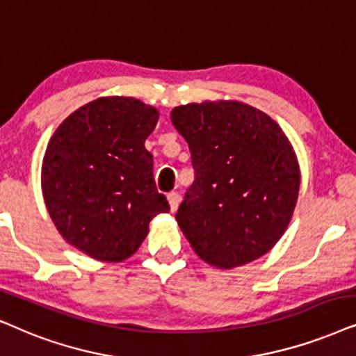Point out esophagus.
Segmentation results:
<instances>
[{"label":"esophagus","mask_w":356,"mask_h":356,"mask_svg":"<svg viewBox=\"0 0 356 356\" xmlns=\"http://www.w3.org/2000/svg\"><path fill=\"white\" fill-rule=\"evenodd\" d=\"M167 197H168V202H170V209H172V212H175L178 209L179 201H181V196H179L177 191H172V193H168Z\"/></svg>","instance_id":"obj_1"}]
</instances>
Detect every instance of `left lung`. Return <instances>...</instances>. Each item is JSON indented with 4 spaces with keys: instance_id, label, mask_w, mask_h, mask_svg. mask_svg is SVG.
Returning <instances> with one entry per match:
<instances>
[{
    "instance_id": "8db88e82",
    "label": "left lung",
    "mask_w": 356,
    "mask_h": 356,
    "mask_svg": "<svg viewBox=\"0 0 356 356\" xmlns=\"http://www.w3.org/2000/svg\"><path fill=\"white\" fill-rule=\"evenodd\" d=\"M172 122L195 168L177 212L195 252L219 268L270 252L288 227L301 183L281 127L238 101L178 106Z\"/></svg>"
}]
</instances>
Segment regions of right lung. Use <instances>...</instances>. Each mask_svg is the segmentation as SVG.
I'll return each mask as SVG.
<instances>
[{
    "label": "right lung",
    "mask_w": 356,
    "mask_h": 356,
    "mask_svg": "<svg viewBox=\"0 0 356 356\" xmlns=\"http://www.w3.org/2000/svg\"><path fill=\"white\" fill-rule=\"evenodd\" d=\"M156 121L152 106L109 96L76 109L50 138L45 206L62 237L96 260H126L144 242L150 220L170 211L144 145Z\"/></svg>",
    "instance_id": "1"
}]
</instances>
